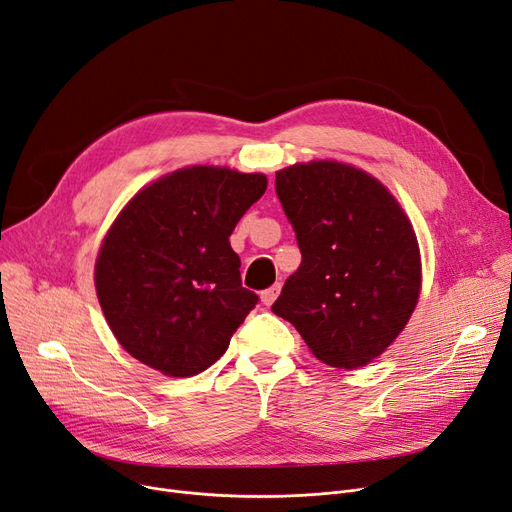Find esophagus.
<instances>
[{
  "mask_svg": "<svg viewBox=\"0 0 512 512\" xmlns=\"http://www.w3.org/2000/svg\"><path fill=\"white\" fill-rule=\"evenodd\" d=\"M280 282H276V285H272L270 289H266V291H261V301H263V306H272L274 301H276V297H278V293H280Z\"/></svg>",
  "mask_w": 512,
  "mask_h": 512,
  "instance_id": "1",
  "label": "esophagus"
}]
</instances>
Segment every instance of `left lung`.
Instances as JSON below:
<instances>
[{
  "instance_id": "obj_1",
  "label": "left lung",
  "mask_w": 512,
  "mask_h": 512,
  "mask_svg": "<svg viewBox=\"0 0 512 512\" xmlns=\"http://www.w3.org/2000/svg\"><path fill=\"white\" fill-rule=\"evenodd\" d=\"M301 263L272 312L316 358L356 369L399 335L420 297V249L399 202L348 164L318 160L276 173Z\"/></svg>"
}]
</instances>
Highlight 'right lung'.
<instances>
[{"mask_svg":"<svg viewBox=\"0 0 512 512\" xmlns=\"http://www.w3.org/2000/svg\"><path fill=\"white\" fill-rule=\"evenodd\" d=\"M268 179L192 166L132 198L101 246L97 295L122 348L164 375L219 361L259 301L240 280L230 236Z\"/></svg>","mask_w":512,"mask_h":512,"instance_id":"1","label":"right lung"}]
</instances>
